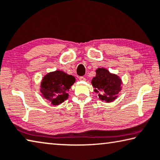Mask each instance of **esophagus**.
I'll use <instances>...</instances> for the list:
<instances>
[{
	"label": "esophagus",
	"mask_w": 160,
	"mask_h": 160,
	"mask_svg": "<svg viewBox=\"0 0 160 160\" xmlns=\"http://www.w3.org/2000/svg\"><path fill=\"white\" fill-rule=\"evenodd\" d=\"M79 80L80 81H86V78H85V77H80Z\"/></svg>",
	"instance_id": "obj_1"
}]
</instances>
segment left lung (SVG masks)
Instances as JSON below:
<instances>
[{"label": "left lung", "instance_id": "obj_1", "mask_svg": "<svg viewBox=\"0 0 160 160\" xmlns=\"http://www.w3.org/2000/svg\"><path fill=\"white\" fill-rule=\"evenodd\" d=\"M92 84L99 99L109 103L117 98L122 90V82L119 76L110 73L107 68H98L96 70V77L92 80Z\"/></svg>", "mask_w": 160, "mask_h": 160}]
</instances>
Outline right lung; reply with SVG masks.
Masks as SVG:
<instances>
[{
    "label": "right lung",
    "mask_w": 160,
    "mask_h": 160,
    "mask_svg": "<svg viewBox=\"0 0 160 160\" xmlns=\"http://www.w3.org/2000/svg\"><path fill=\"white\" fill-rule=\"evenodd\" d=\"M76 78L63 71L56 70L44 76L41 83L40 92L44 99L53 105H58L68 99V92Z\"/></svg>",
    "instance_id": "right-lung-1"
}]
</instances>
